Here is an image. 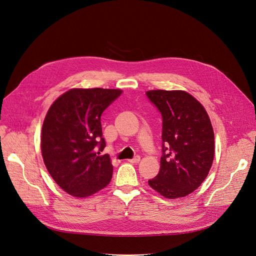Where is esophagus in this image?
Returning a JSON list of instances; mask_svg holds the SVG:
<instances>
[{"label":"esophagus","instance_id":"obj_1","mask_svg":"<svg viewBox=\"0 0 256 256\" xmlns=\"http://www.w3.org/2000/svg\"><path fill=\"white\" fill-rule=\"evenodd\" d=\"M140 156H135L133 159H130V160H128V162H130V163H133V164L140 163Z\"/></svg>","mask_w":256,"mask_h":256}]
</instances>
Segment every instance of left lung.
I'll use <instances>...</instances> for the list:
<instances>
[{
  "label": "left lung",
  "instance_id": "1",
  "mask_svg": "<svg viewBox=\"0 0 256 256\" xmlns=\"http://www.w3.org/2000/svg\"><path fill=\"white\" fill-rule=\"evenodd\" d=\"M146 95L163 118L160 171L148 184L165 198H182L201 186L212 166L215 144L210 118L184 90H150Z\"/></svg>",
  "mask_w": 256,
  "mask_h": 256
}]
</instances>
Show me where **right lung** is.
I'll use <instances>...</instances> for the list:
<instances>
[{"mask_svg":"<svg viewBox=\"0 0 256 256\" xmlns=\"http://www.w3.org/2000/svg\"><path fill=\"white\" fill-rule=\"evenodd\" d=\"M122 93L120 89L72 88L49 108L42 126L41 150L54 182L76 198L104 188L112 176L110 156H98L106 146L100 116Z\"/></svg>","mask_w":256,"mask_h":256,"instance_id":"obj_1","label":"right lung"}]
</instances>
